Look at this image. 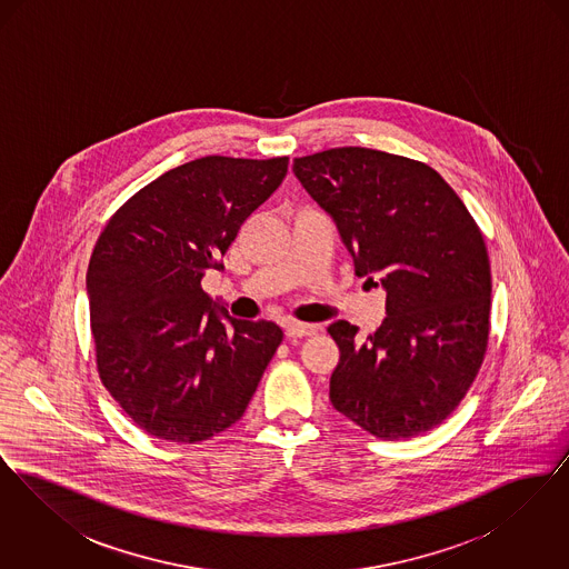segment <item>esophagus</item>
I'll use <instances>...</instances> for the list:
<instances>
[{
	"label": "esophagus",
	"mask_w": 569,
	"mask_h": 569,
	"mask_svg": "<svg viewBox=\"0 0 569 569\" xmlns=\"http://www.w3.org/2000/svg\"><path fill=\"white\" fill-rule=\"evenodd\" d=\"M318 328L311 325H302V322H290L286 326V337L288 339H302V337H309V335H316Z\"/></svg>",
	"instance_id": "1"
}]
</instances>
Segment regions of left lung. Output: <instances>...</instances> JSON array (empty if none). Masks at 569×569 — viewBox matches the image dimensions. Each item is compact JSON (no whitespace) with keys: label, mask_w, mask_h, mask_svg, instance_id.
Here are the masks:
<instances>
[{"label":"left lung","mask_w":569,"mask_h":569,"mask_svg":"<svg viewBox=\"0 0 569 569\" xmlns=\"http://www.w3.org/2000/svg\"><path fill=\"white\" fill-rule=\"evenodd\" d=\"M295 174L335 219L356 274L386 290L388 318L365 343L328 326L339 346L330 403L379 439L441 425L478 376L490 330L485 237L457 191L427 163L365 147L295 160Z\"/></svg>","instance_id":"left-lung-1"}]
</instances>
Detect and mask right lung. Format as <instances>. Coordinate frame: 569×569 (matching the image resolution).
<instances>
[{"instance_id":"add662e5","label":"right lung","mask_w":569,"mask_h":569,"mask_svg":"<svg viewBox=\"0 0 569 569\" xmlns=\"http://www.w3.org/2000/svg\"><path fill=\"white\" fill-rule=\"evenodd\" d=\"M286 172V156H207L136 191L102 230L87 269L96 365L142 431L196 443L241 420L283 332L230 318L200 281Z\"/></svg>"}]
</instances>
